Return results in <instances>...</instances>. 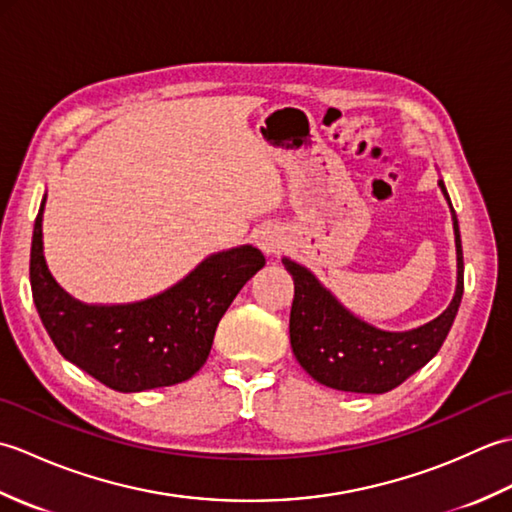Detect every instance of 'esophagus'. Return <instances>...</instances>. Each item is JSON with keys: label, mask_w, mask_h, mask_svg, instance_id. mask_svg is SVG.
Segmentation results:
<instances>
[{"label": "esophagus", "mask_w": 512, "mask_h": 512, "mask_svg": "<svg viewBox=\"0 0 512 512\" xmlns=\"http://www.w3.org/2000/svg\"><path fill=\"white\" fill-rule=\"evenodd\" d=\"M257 244H259V248L264 250V253H279L281 237L275 231H270V228H266V231L259 233Z\"/></svg>", "instance_id": "obj_1"}]
</instances>
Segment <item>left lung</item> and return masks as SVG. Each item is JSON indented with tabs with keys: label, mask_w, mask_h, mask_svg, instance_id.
I'll list each match as a JSON object with an SVG mask.
<instances>
[{
	"label": "left lung",
	"mask_w": 512,
	"mask_h": 512,
	"mask_svg": "<svg viewBox=\"0 0 512 512\" xmlns=\"http://www.w3.org/2000/svg\"><path fill=\"white\" fill-rule=\"evenodd\" d=\"M438 184L449 200L444 182L438 180ZM451 215L458 250V286L449 308L416 330L385 332L374 328L345 310L308 268L288 257L281 259L295 279V299L290 310L292 352L317 383L354 394H385L405 383L438 354L464 292L462 239L453 206Z\"/></svg>",
	"instance_id": "left-lung-1"
}]
</instances>
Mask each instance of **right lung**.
<instances>
[{"mask_svg":"<svg viewBox=\"0 0 512 512\" xmlns=\"http://www.w3.org/2000/svg\"><path fill=\"white\" fill-rule=\"evenodd\" d=\"M41 200L30 248V286L43 328L57 350L116 391H145L189 380L209 358L217 323L266 259L237 246L204 262L160 295L125 306H88L72 299L43 259Z\"/></svg>","mask_w":512,"mask_h":512,"instance_id":"add662e5","label":"right lung"}]
</instances>
